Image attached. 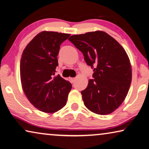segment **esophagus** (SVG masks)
I'll use <instances>...</instances> for the list:
<instances>
[{"label":"esophagus","instance_id":"esophagus-1","mask_svg":"<svg viewBox=\"0 0 149 149\" xmlns=\"http://www.w3.org/2000/svg\"><path fill=\"white\" fill-rule=\"evenodd\" d=\"M70 80L72 83H74V82L75 81V80H76V78H70Z\"/></svg>","mask_w":149,"mask_h":149}]
</instances>
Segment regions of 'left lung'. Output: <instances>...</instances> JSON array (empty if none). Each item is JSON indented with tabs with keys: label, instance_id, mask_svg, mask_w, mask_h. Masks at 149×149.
<instances>
[{
	"label": "left lung",
	"instance_id": "left-lung-1",
	"mask_svg": "<svg viewBox=\"0 0 149 149\" xmlns=\"http://www.w3.org/2000/svg\"><path fill=\"white\" fill-rule=\"evenodd\" d=\"M84 54L88 65L93 68L82 91L84 105L94 113L108 115L122 104L132 80V69L125 50L105 32H89L71 36L68 39Z\"/></svg>",
	"mask_w": 149,
	"mask_h": 149
}]
</instances>
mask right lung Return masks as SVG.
Here are the masks:
<instances>
[{
  "label": "right lung",
  "mask_w": 149,
  "mask_h": 149,
  "mask_svg": "<svg viewBox=\"0 0 149 149\" xmlns=\"http://www.w3.org/2000/svg\"><path fill=\"white\" fill-rule=\"evenodd\" d=\"M70 36L56 32L38 34L26 46L20 60V80L28 100L38 109L51 113L66 104L72 84L55 75L60 45Z\"/></svg>",
  "instance_id": "obj_1"
}]
</instances>
